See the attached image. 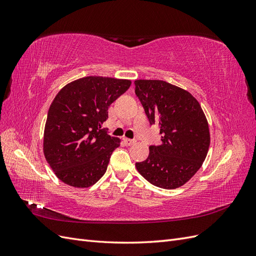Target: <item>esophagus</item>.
I'll use <instances>...</instances> for the list:
<instances>
[{
    "mask_svg": "<svg viewBox=\"0 0 256 256\" xmlns=\"http://www.w3.org/2000/svg\"><path fill=\"white\" fill-rule=\"evenodd\" d=\"M124 143H125L127 146H130V145H132V144L136 143V140H131V138H124Z\"/></svg>",
    "mask_w": 256,
    "mask_h": 256,
    "instance_id": "1",
    "label": "esophagus"
}]
</instances>
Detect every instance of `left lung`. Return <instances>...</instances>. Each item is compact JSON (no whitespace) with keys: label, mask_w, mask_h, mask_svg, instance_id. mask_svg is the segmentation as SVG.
<instances>
[{"label":"left lung","mask_w":256,"mask_h":256,"mask_svg":"<svg viewBox=\"0 0 256 256\" xmlns=\"http://www.w3.org/2000/svg\"><path fill=\"white\" fill-rule=\"evenodd\" d=\"M150 125L160 127L161 144L150 146L146 160L136 168L147 182L164 189L184 184L202 166L210 134L206 116L189 92L161 80H136Z\"/></svg>","instance_id":"left-lung-1"}]
</instances>
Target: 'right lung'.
<instances>
[{
	"label": "right lung",
	"mask_w": 256,
	"mask_h": 256,
	"mask_svg": "<svg viewBox=\"0 0 256 256\" xmlns=\"http://www.w3.org/2000/svg\"><path fill=\"white\" fill-rule=\"evenodd\" d=\"M131 85L130 80L90 76L68 83L49 108L44 154L60 180L88 188L104 176L120 140L102 128L110 104Z\"/></svg>",
	"instance_id": "right-lung-1"
}]
</instances>
